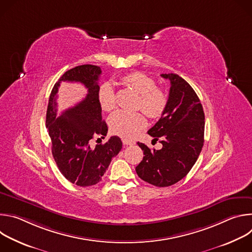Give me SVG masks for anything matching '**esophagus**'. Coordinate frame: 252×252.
<instances>
[{
	"label": "esophagus",
	"instance_id": "1",
	"mask_svg": "<svg viewBox=\"0 0 252 252\" xmlns=\"http://www.w3.org/2000/svg\"><path fill=\"white\" fill-rule=\"evenodd\" d=\"M123 143H124L125 146H131V145H134V141H131V140L123 138Z\"/></svg>",
	"mask_w": 252,
	"mask_h": 252
}]
</instances>
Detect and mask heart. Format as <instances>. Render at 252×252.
Masks as SVG:
<instances>
[{"instance_id":"obj_1","label":"heart","mask_w":252,"mask_h":252,"mask_svg":"<svg viewBox=\"0 0 252 252\" xmlns=\"http://www.w3.org/2000/svg\"><path fill=\"white\" fill-rule=\"evenodd\" d=\"M122 82L134 90L138 95L136 106L151 119L160 118L167 105V95L156 87L155 80L141 71H131L122 78ZM97 101L101 109L111 112L117 103L116 93L111 83H103L97 90ZM111 131L126 139L133 138L147 126V120L139 112L119 110L109 119Z\"/></svg>"}]
</instances>
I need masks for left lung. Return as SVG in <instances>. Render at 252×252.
Returning a JSON list of instances; mask_svg holds the SVG:
<instances>
[{"label":"left lung","mask_w":252,"mask_h":252,"mask_svg":"<svg viewBox=\"0 0 252 252\" xmlns=\"http://www.w3.org/2000/svg\"><path fill=\"white\" fill-rule=\"evenodd\" d=\"M170 82L166 109L148 131L160 138L162 148L152 151L137 142L143 151L137 175L153 186L165 188L183 179L197 160L204 141V113L190 85L176 74H162Z\"/></svg>","instance_id":"1"}]
</instances>
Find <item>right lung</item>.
<instances>
[{
  "label": "right lung",
  "instance_id": "1",
  "mask_svg": "<svg viewBox=\"0 0 252 252\" xmlns=\"http://www.w3.org/2000/svg\"><path fill=\"white\" fill-rule=\"evenodd\" d=\"M100 74V67L94 64L78 65L66 70L55 84L47 110L46 126L52 140L55 161L68 182L83 188L101 181L112 158L123 147L117 135L105 143L92 147L93 139L104 138L107 133L96 95ZM62 81L81 82L88 89V94L78 105L58 116L55 100Z\"/></svg>",
  "mask_w": 252,
  "mask_h": 252
}]
</instances>
